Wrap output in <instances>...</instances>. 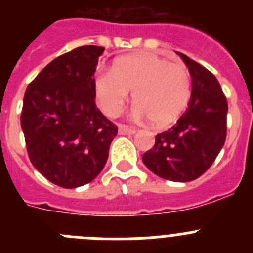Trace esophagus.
<instances>
[{
	"mask_svg": "<svg viewBox=\"0 0 253 253\" xmlns=\"http://www.w3.org/2000/svg\"><path fill=\"white\" fill-rule=\"evenodd\" d=\"M137 133V129L133 126H128V125H120L119 126V134L120 135H126V134H134Z\"/></svg>",
	"mask_w": 253,
	"mask_h": 253,
	"instance_id": "34e87169",
	"label": "esophagus"
}]
</instances>
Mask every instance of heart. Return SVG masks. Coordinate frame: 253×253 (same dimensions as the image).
<instances>
[{"label":"heart","instance_id":"1","mask_svg":"<svg viewBox=\"0 0 253 253\" xmlns=\"http://www.w3.org/2000/svg\"><path fill=\"white\" fill-rule=\"evenodd\" d=\"M129 91H133L135 118L147 116L152 124L166 125L186 109L191 96V76L184 64L142 53L119 58L110 72L96 73L93 78L96 101L110 118L122 113Z\"/></svg>","mask_w":253,"mask_h":253}]
</instances>
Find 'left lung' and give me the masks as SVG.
Returning <instances> with one entry per match:
<instances>
[{"label":"left lung","mask_w":253,"mask_h":253,"mask_svg":"<svg viewBox=\"0 0 253 253\" xmlns=\"http://www.w3.org/2000/svg\"><path fill=\"white\" fill-rule=\"evenodd\" d=\"M191 76L189 107L173 126L156 135L143 163L153 173L176 182L196 180L209 169L227 137L228 102L213 73L177 53Z\"/></svg>","instance_id":"obj_1"}]
</instances>
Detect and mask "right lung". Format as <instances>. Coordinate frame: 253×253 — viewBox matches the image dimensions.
Wrapping results in <instances>:
<instances>
[{"mask_svg": "<svg viewBox=\"0 0 253 253\" xmlns=\"http://www.w3.org/2000/svg\"><path fill=\"white\" fill-rule=\"evenodd\" d=\"M104 50L84 45L59 55L24 95L20 119L29 158L46 180L64 189L99 175L118 134L95 102L93 75Z\"/></svg>", "mask_w": 253, "mask_h": 253, "instance_id": "add662e5", "label": "right lung"}]
</instances>
